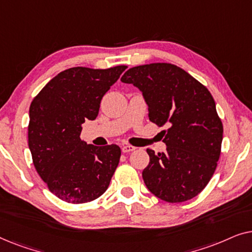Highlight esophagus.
<instances>
[{
  "label": "esophagus",
  "instance_id": "obj_1",
  "mask_svg": "<svg viewBox=\"0 0 252 252\" xmlns=\"http://www.w3.org/2000/svg\"><path fill=\"white\" fill-rule=\"evenodd\" d=\"M136 148L133 147V146H129V144H126V146H123L122 147V151L124 154H127V153H132V151L135 150Z\"/></svg>",
  "mask_w": 252,
  "mask_h": 252
}]
</instances>
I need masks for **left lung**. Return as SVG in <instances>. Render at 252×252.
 Returning <instances> with one entry per match:
<instances>
[{"label":"left lung","instance_id":"obj_1","mask_svg":"<svg viewBox=\"0 0 252 252\" xmlns=\"http://www.w3.org/2000/svg\"><path fill=\"white\" fill-rule=\"evenodd\" d=\"M142 92L149 119L159 127L165 153L150 157L142 172L147 188L158 198L180 203L197 196L211 180L219 160L222 123L205 86L170 63L129 68L122 77Z\"/></svg>","mask_w":252,"mask_h":252}]
</instances>
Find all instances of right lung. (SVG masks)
<instances>
[{"label":"right lung","mask_w":252,"mask_h":252,"mask_svg":"<svg viewBox=\"0 0 252 252\" xmlns=\"http://www.w3.org/2000/svg\"><path fill=\"white\" fill-rule=\"evenodd\" d=\"M127 68L71 67L51 79L31 103L29 148L49 190L81 204L104 194L119 164L116 144L96 147L80 139L82 124L98 115L101 99Z\"/></svg>","instance_id":"obj_1"}]
</instances>
